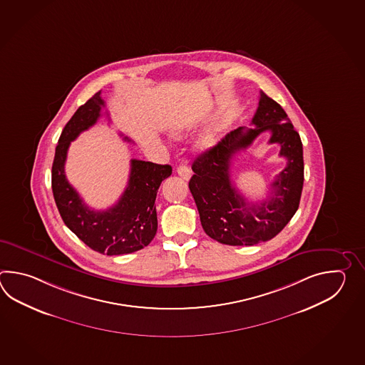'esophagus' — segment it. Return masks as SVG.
Returning a JSON list of instances; mask_svg holds the SVG:
<instances>
[{"label":"esophagus","mask_w":365,"mask_h":365,"mask_svg":"<svg viewBox=\"0 0 365 365\" xmlns=\"http://www.w3.org/2000/svg\"><path fill=\"white\" fill-rule=\"evenodd\" d=\"M178 173L184 180H189L192 178V171H190V168L186 164H180L179 167H178Z\"/></svg>","instance_id":"obj_1"}]
</instances>
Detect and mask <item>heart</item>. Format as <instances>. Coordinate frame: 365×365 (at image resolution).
I'll use <instances>...</instances> for the list:
<instances>
[{
	"label": "heart",
	"instance_id": "1",
	"mask_svg": "<svg viewBox=\"0 0 365 365\" xmlns=\"http://www.w3.org/2000/svg\"><path fill=\"white\" fill-rule=\"evenodd\" d=\"M214 143H215V135L209 133V134L203 135L201 140H198V148L206 150V148H211Z\"/></svg>",
	"mask_w": 365,
	"mask_h": 365
}]
</instances>
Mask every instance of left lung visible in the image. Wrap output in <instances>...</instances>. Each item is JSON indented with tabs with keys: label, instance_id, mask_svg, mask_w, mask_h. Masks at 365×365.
Instances as JSON below:
<instances>
[{
	"label": "left lung",
	"instance_id": "obj_1",
	"mask_svg": "<svg viewBox=\"0 0 365 365\" xmlns=\"http://www.w3.org/2000/svg\"><path fill=\"white\" fill-rule=\"evenodd\" d=\"M255 128H237L214 148L194 160L189 181L202 228L211 239L227 245L252 247L272 240L286 227L299 209L304 182L303 143L287 113L266 93H259ZM270 131L269 143H279L287 168L272 184V192L261 204H249L229 178L232 158L261 133Z\"/></svg>",
	"mask_w": 365,
	"mask_h": 365
}]
</instances>
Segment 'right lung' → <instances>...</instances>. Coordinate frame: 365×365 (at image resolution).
Listing matches in <instances>:
<instances>
[{
    "instance_id": "obj_1",
    "label": "right lung",
    "mask_w": 365,
    "mask_h": 365,
    "mask_svg": "<svg viewBox=\"0 0 365 365\" xmlns=\"http://www.w3.org/2000/svg\"><path fill=\"white\" fill-rule=\"evenodd\" d=\"M106 101L101 91L70 118L62 130L52 165V190L63 223L87 247L107 256H118L148 247L158 230L155 200L162 181L170 178L172 167L138 159L130 160L128 186L116 205L104 211L86 206L65 175L70 142L96 124ZM107 116L108 112L106 110ZM124 140H130L128 137Z\"/></svg>"
}]
</instances>
